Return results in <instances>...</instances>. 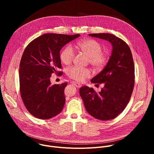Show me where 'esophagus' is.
<instances>
[{
	"mask_svg": "<svg viewBox=\"0 0 154 154\" xmlns=\"http://www.w3.org/2000/svg\"><path fill=\"white\" fill-rule=\"evenodd\" d=\"M72 85H74L77 88H80L82 86V85L80 83H79L75 82H72Z\"/></svg>",
	"mask_w": 154,
	"mask_h": 154,
	"instance_id": "obj_1",
	"label": "esophagus"
}]
</instances>
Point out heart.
<instances>
[{
    "instance_id": "heart-1",
    "label": "heart",
    "mask_w": 154,
    "mask_h": 154,
    "mask_svg": "<svg viewBox=\"0 0 154 154\" xmlns=\"http://www.w3.org/2000/svg\"><path fill=\"white\" fill-rule=\"evenodd\" d=\"M75 48L88 57L90 63L97 69H100L106 64L108 58L105 54L102 53L101 44L94 39H85L77 42ZM75 52L71 46L68 45L61 51L60 58L64 64H69L73 61ZM68 75L72 79L82 82L90 76V71L86 68L76 66L69 68L67 70Z\"/></svg>"
}]
</instances>
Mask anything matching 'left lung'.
<instances>
[{
	"label": "left lung",
	"instance_id": "obj_1",
	"mask_svg": "<svg viewBox=\"0 0 154 154\" xmlns=\"http://www.w3.org/2000/svg\"><path fill=\"white\" fill-rule=\"evenodd\" d=\"M89 36L105 39L112 45V52L104 69L91 82L103 83L99 93L92 88H80V95L86 110L101 121L117 117L127 105L135 84V66L129 46L122 39L110 33H93ZM99 85V84H97Z\"/></svg>",
	"mask_w": 154,
	"mask_h": 154
}]
</instances>
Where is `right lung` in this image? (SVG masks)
Instances as JSON below:
<instances>
[{
  "instance_id": "add662e5",
  "label": "right lung",
  "mask_w": 154,
  "mask_h": 154,
  "mask_svg": "<svg viewBox=\"0 0 154 154\" xmlns=\"http://www.w3.org/2000/svg\"><path fill=\"white\" fill-rule=\"evenodd\" d=\"M80 36L46 33L36 38L25 49L19 65L20 96L30 114L41 119L60 113L65 103L66 83L51 85L52 74L61 68L60 51L67 43Z\"/></svg>"
}]
</instances>
